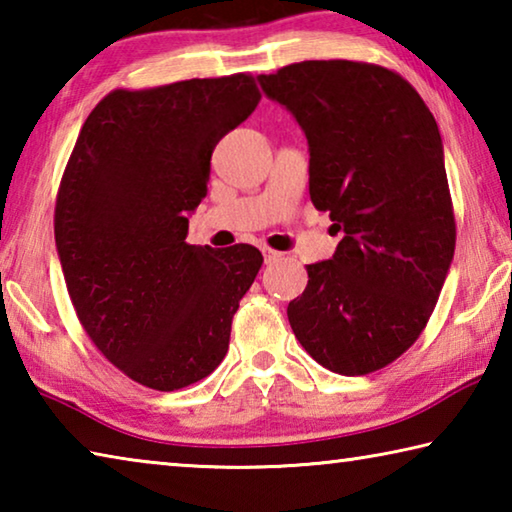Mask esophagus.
Returning <instances> with one entry per match:
<instances>
[{
  "instance_id": "obj_1",
  "label": "esophagus",
  "mask_w": 512,
  "mask_h": 512,
  "mask_svg": "<svg viewBox=\"0 0 512 512\" xmlns=\"http://www.w3.org/2000/svg\"><path fill=\"white\" fill-rule=\"evenodd\" d=\"M262 253H264L266 264H271V262H275V259H280V253H277V250H273V248H262Z\"/></svg>"
}]
</instances>
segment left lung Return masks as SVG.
Here are the masks:
<instances>
[{
  "label": "left lung",
  "instance_id": "obj_1",
  "mask_svg": "<svg viewBox=\"0 0 512 512\" xmlns=\"http://www.w3.org/2000/svg\"><path fill=\"white\" fill-rule=\"evenodd\" d=\"M307 135L309 196L343 232L289 302L296 339L320 366L368 375L418 341L454 259L443 140L413 85L354 60H302L259 76Z\"/></svg>",
  "mask_w": 512,
  "mask_h": 512
}]
</instances>
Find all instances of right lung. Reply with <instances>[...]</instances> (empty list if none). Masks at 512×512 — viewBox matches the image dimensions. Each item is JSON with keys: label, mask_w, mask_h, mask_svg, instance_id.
<instances>
[{"label": "right lung", "mask_w": 512, "mask_h": 512, "mask_svg": "<svg viewBox=\"0 0 512 512\" xmlns=\"http://www.w3.org/2000/svg\"><path fill=\"white\" fill-rule=\"evenodd\" d=\"M259 99L250 74L112 90L69 155L54 214L69 298L103 357L153 391L219 366L262 268L255 246L185 241L214 146Z\"/></svg>", "instance_id": "obj_1"}]
</instances>
